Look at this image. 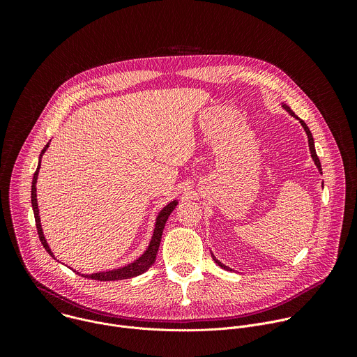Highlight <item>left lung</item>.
I'll return each mask as SVG.
<instances>
[{
  "label": "left lung",
  "instance_id": "8db88e82",
  "mask_svg": "<svg viewBox=\"0 0 357 357\" xmlns=\"http://www.w3.org/2000/svg\"><path fill=\"white\" fill-rule=\"evenodd\" d=\"M291 116H294V117H296L294 113H292V110L288 107V106H282ZM298 119V117H296ZM299 120V123H301V126L303 127V130H305V132H307V135H308V144H310V149H311V155H312V160L315 161V164H317V167H318V169H319V172L322 174V168H321V162H319V158H318V155H317V151H315V145H314V138H312V134H311V131H310V128H308V126L307 124H305L301 119H298ZM212 257H213V260H215V263L219 266V267H222V268H225V270H227V271H231V268H229L227 266H225V264H222L215 256H213V254H212Z\"/></svg>",
  "mask_w": 357,
  "mask_h": 357
}]
</instances>
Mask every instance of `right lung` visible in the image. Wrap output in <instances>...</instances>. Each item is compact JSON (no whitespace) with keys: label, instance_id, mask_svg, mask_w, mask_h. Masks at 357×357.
I'll list each match as a JSON object with an SVG mask.
<instances>
[{"label":"right lung","instance_id":"obj_1","mask_svg":"<svg viewBox=\"0 0 357 357\" xmlns=\"http://www.w3.org/2000/svg\"><path fill=\"white\" fill-rule=\"evenodd\" d=\"M49 146V144L45 145V148L42 149L40 155H39V160L40 157L43 155V152L46 151V148ZM39 168H40V161L38 164V168L33 174V179H32V189H31V200H32V209H33V215H35V223H36V230H38V236H39V240L42 243V245L45 247V250L50 254V256H54V252L50 251L46 240H45V236H43V231H42V227H40V219H39V209H38V203H36V179H38V174H39ZM178 202L174 200L171 202L169 205H167L158 215L157 218V223H155V230H154V236H152V240L146 248V251L142 254V256L135 260L134 263L123 267V268H117V270H112V271H106V273H96V274H90V275H84L86 278H91V280H97V281H116V280H126V278H131V277H137L142 273H145L152 264L155 263V257L158 254V248H160V243H161V237H162V231H164V227H165V223L169 218V215L172 213V211L176 208Z\"/></svg>","mask_w":357,"mask_h":357}]
</instances>
